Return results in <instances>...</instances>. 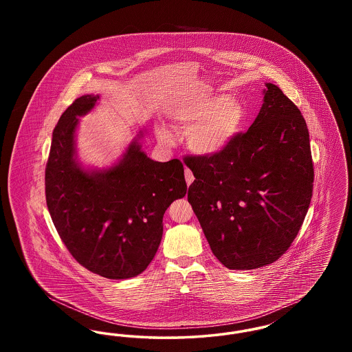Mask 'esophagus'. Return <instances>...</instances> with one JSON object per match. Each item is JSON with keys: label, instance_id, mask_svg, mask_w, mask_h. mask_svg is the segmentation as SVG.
<instances>
[{"label": "esophagus", "instance_id": "esophagus-1", "mask_svg": "<svg viewBox=\"0 0 352 352\" xmlns=\"http://www.w3.org/2000/svg\"><path fill=\"white\" fill-rule=\"evenodd\" d=\"M184 178H186L187 186H190V184L194 182V174L191 173V170H188V168L184 170Z\"/></svg>", "mask_w": 352, "mask_h": 352}]
</instances>
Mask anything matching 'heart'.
<instances>
[{"mask_svg": "<svg viewBox=\"0 0 352 352\" xmlns=\"http://www.w3.org/2000/svg\"><path fill=\"white\" fill-rule=\"evenodd\" d=\"M244 102L232 96H207L175 108L170 118L175 129L187 133V146L201 157L218 155L226 151L247 121ZM157 135L164 144L173 141L168 129L160 126Z\"/></svg>", "mask_w": 352, "mask_h": 352, "instance_id": "b5f03b06", "label": "heart"}]
</instances>
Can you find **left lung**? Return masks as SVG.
<instances>
[{"mask_svg": "<svg viewBox=\"0 0 352 352\" xmlns=\"http://www.w3.org/2000/svg\"><path fill=\"white\" fill-rule=\"evenodd\" d=\"M245 133L218 155L186 158L187 199L219 261L250 270L278 260L301 228L314 168L306 121L274 84Z\"/></svg>", "mask_w": 352, "mask_h": 352, "instance_id": "obj_1", "label": "left lung"}]
</instances>
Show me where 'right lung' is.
Returning a JSON list of instances; mask_svg holds the SVG:
<instances>
[{
    "label": "right lung",
    "instance_id": "obj_1",
    "mask_svg": "<svg viewBox=\"0 0 352 352\" xmlns=\"http://www.w3.org/2000/svg\"><path fill=\"white\" fill-rule=\"evenodd\" d=\"M99 95H84L59 118L46 165V201L54 226L72 257L105 278L142 273L160 247L164 214L186 195L179 160L157 162L141 149L140 131L111 168L87 170L76 158L80 116Z\"/></svg>",
    "mask_w": 352,
    "mask_h": 352
}]
</instances>
